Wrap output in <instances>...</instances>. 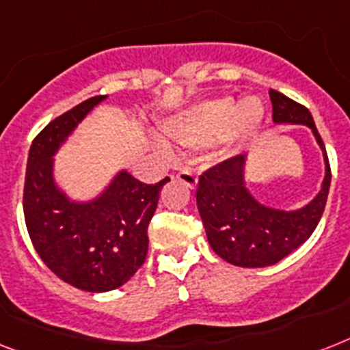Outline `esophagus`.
<instances>
[{
    "label": "esophagus",
    "mask_w": 350,
    "mask_h": 350,
    "mask_svg": "<svg viewBox=\"0 0 350 350\" xmlns=\"http://www.w3.org/2000/svg\"><path fill=\"white\" fill-rule=\"evenodd\" d=\"M176 180L181 181L183 185H187L189 189L194 190L196 187H198V176L194 174V170L189 169V167H185V169H181L178 174H176Z\"/></svg>",
    "instance_id": "1"
}]
</instances>
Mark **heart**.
Masks as SVG:
<instances>
[{"mask_svg":"<svg viewBox=\"0 0 350 350\" xmlns=\"http://www.w3.org/2000/svg\"><path fill=\"white\" fill-rule=\"evenodd\" d=\"M266 106L258 96H244L235 102L230 96L210 98L183 111L165 126V133L185 147L219 144L234 152L254 140L262 127Z\"/></svg>","mask_w":350,"mask_h":350,"instance_id":"obj_1","label":"heart"}]
</instances>
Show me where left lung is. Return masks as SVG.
<instances>
[{
	"instance_id": "1",
	"label": "left lung",
	"mask_w": 350,
	"mask_h": 350,
	"mask_svg": "<svg viewBox=\"0 0 350 350\" xmlns=\"http://www.w3.org/2000/svg\"><path fill=\"white\" fill-rule=\"evenodd\" d=\"M277 126H306L322 150L323 174L318 194L300 208H275L258 201L246 185V158L239 154L200 176L196 203L210 248L241 268H264L282 260L311 237L322 217L331 185V167L308 107L269 90Z\"/></svg>"
}]
</instances>
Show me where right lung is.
<instances>
[{"instance_id":"1","label":"right lung","mask_w":350,"mask_h":350,"mask_svg":"<svg viewBox=\"0 0 350 350\" xmlns=\"http://www.w3.org/2000/svg\"><path fill=\"white\" fill-rule=\"evenodd\" d=\"M107 96H93L50 122L32 142L23 210L28 235L42 262L73 288L104 293L124 286L146 260L147 228L161 187L120 169L90 200H73L55 178V154Z\"/></svg>"}]
</instances>
